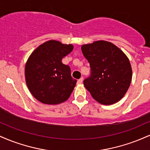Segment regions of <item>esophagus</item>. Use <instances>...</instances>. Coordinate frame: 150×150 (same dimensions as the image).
<instances>
[{"label":"esophagus","instance_id":"1","mask_svg":"<svg viewBox=\"0 0 150 150\" xmlns=\"http://www.w3.org/2000/svg\"><path fill=\"white\" fill-rule=\"evenodd\" d=\"M82 82H83V77H81L77 80V84H82Z\"/></svg>","mask_w":150,"mask_h":150}]
</instances>
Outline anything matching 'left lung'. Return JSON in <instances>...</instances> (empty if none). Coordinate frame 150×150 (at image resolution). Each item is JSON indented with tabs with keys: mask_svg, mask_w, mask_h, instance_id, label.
I'll use <instances>...</instances> for the list:
<instances>
[{
	"mask_svg": "<svg viewBox=\"0 0 150 150\" xmlns=\"http://www.w3.org/2000/svg\"><path fill=\"white\" fill-rule=\"evenodd\" d=\"M90 65L85 88L101 104L110 105L123 98L130 87L132 69L128 57L112 43L97 41L82 46Z\"/></svg>",
	"mask_w": 150,
	"mask_h": 150,
	"instance_id": "1",
	"label": "left lung"
}]
</instances>
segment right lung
I'll return each mask as SVG.
<instances>
[{"mask_svg": "<svg viewBox=\"0 0 150 150\" xmlns=\"http://www.w3.org/2000/svg\"><path fill=\"white\" fill-rule=\"evenodd\" d=\"M71 44L48 41L33 51L25 65V79L30 92L46 104H58L69 98L77 80L62 58L73 51Z\"/></svg>", "mask_w": 150, "mask_h": 150, "instance_id": "add662e5", "label": "right lung"}]
</instances>
